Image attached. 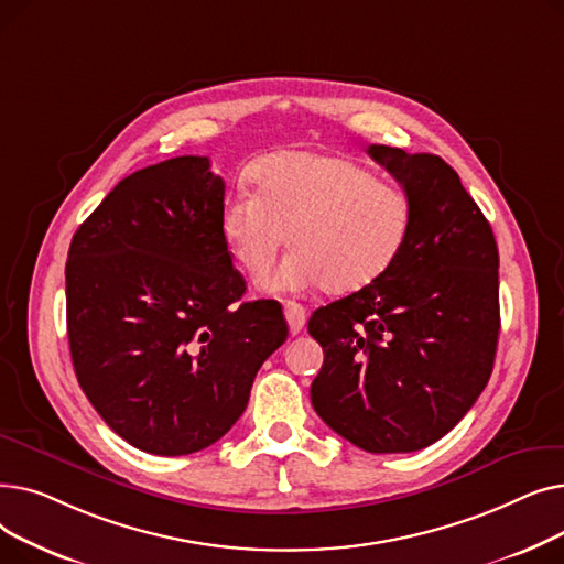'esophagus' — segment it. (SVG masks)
<instances>
[{"label": "esophagus", "instance_id": "obj_1", "mask_svg": "<svg viewBox=\"0 0 564 564\" xmlns=\"http://www.w3.org/2000/svg\"><path fill=\"white\" fill-rule=\"evenodd\" d=\"M283 313H285V319H288L290 334L297 336L304 329V324H306V308L302 304H297V302H285Z\"/></svg>", "mask_w": 564, "mask_h": 564}]
</instances>
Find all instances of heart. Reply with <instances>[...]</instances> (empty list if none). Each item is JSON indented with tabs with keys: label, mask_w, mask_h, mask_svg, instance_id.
<instances>
[{
	"label": "heart",
	"mask_w": 564,
	"mask_h": 564,
	"mask_svg": "<svg viewBox=\"0 0 564 564\" xmlns=\"http://www.w3.org/2000/svg\"><path fill=\"white\" fill-rule=\"evenodd\" d=\"M251 181L221 207L224 240L251 276L270 270L285 240L294 247L260 281L267 292L327 285L354 292L375 283L398 260L411 228V200L343 158L281 151L262 158Z\"/></svg>",
	"instance_id": "b5f03b06"
}]
</instances>
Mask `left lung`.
<instances>
[{
	"mask_svg": "<svg viewBox=\"0 0 564 564\" xmlns=\"http://www.w3.org/2000/svg\"><path fill=\"white\" fill-rule=\"evenodd\" d=\"M411 200L398 260L375 283L317 308V416L366 453H413L446 436L494 370L498 247L457 171L430 153L370 145Z\"/></svg>",
	"mask_w": 564,
	"mask_h": 564,
	"instance_id": "left-lung-1",
	"label": "left lung"
}]
</instances>
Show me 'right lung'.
I'll list each match as a JSON object with an SVG mask.
<instances>
[{
	"label": "right lung",
	"instance_id": "1",
	"mask_svg": "<svg viewBox=\"0 0 564 564\" xmlns=\"http://www.w3.org/2000/svg\"><path fill=\"white\" fill-rule=\"evenodd\" d=\"M226 185L198 155L123 177L77 228L66 262L75 375L130 446L198 453L242 416L288 338L279 302H242L221 232Z\"/></svg>",
	"mask_w": 564,
	"mask_h": 564
}]
</instances>
